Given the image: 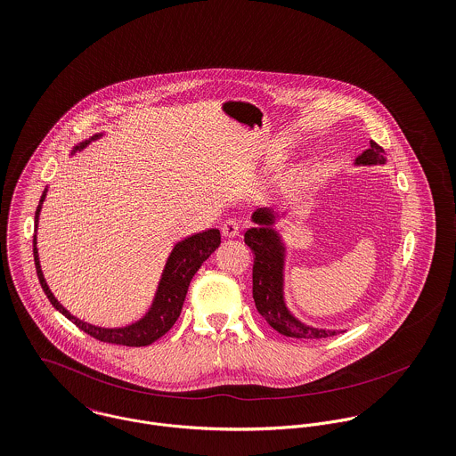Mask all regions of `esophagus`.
Returning <instances> with one entry per match:
<instances>
[{
    "mask_svg": "<svg viewBox=\"0 0 456 456\" xmlns=\"http://www.w3.org/2000/svg\"><path fill=\"white\" fill-rule=\"evenodd\" d=\"M240 231H241V225H240V222H236V220H227V222L222 225V234H224L225 238H236V236H240Z\"/></svg>",
    "mask_w": 456,
    "mask_h": 456,
    "instance_id": "obj_1",
    "label": "esophagus"
}]
</instances>
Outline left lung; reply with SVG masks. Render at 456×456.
<instances>
[{
  "label": "left lung",
  "mask_w": 456,
  "mask_h": 456,
  "mask_svg": "<svg viewBox=\"0 0 456 456\" xmlns=\"http://www.w3.org/2000/svg\"><path fill=\"white\" fill-rule=\"evenodd\" d=\"M384 150L370 141V148L356 159V166H375L384 164ZM276 215L270 208H259L254 211L252 220L256 227L245 232V243L254 252V270H252V292L257 312L266 319V322L280 335L290 338H326L338 331L319 330L297 321L287 308L283 299V265H285V247L280 234L273 229Z\"/></svg>",
  "instance_id": "1"
}]
</instances>
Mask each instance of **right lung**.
<instances>
[{"mask_svg": "<svg viewBox=\"0 0 456 456\" xmlns=\"http://www.w3.org/2000/svg\"><path fill=\"white\" fill-rule=\"evenodd\" d=\"M102 137V134H94L92 139L77 144L74 148L72 153L85 150L92 141ZM47 195V188L44 190L38 208L35 211V231L38 227V216H40V209L44 204V199ZM220 247V231L218 229H208L202 231L199 234L188 236L180 243L175 245L164 273L160 278L155 299L151 303V308L146 312V315L142 319H139L134 324H128L125 328H100V326H93L88 324L77 317H74L51 292L42 268H40V261H38V250H37V236H33V257H35V268L37 274L40 280V285L45 292V296L49 297L51 305L61 312L67 319H70L79 330H83L85 333H88L93 338L100 340V342H109V344H116V346H126V347H142V346H150L155 340H159L160 337H164L178 321L180 314H182L183 303H184V296L188 290V285L193 278V274L197 273V270L202 266V263Z\"/></svg>", "mask_w": 456, "mask_h": 456, "instance_id": "obj_1", "label": "right lung"}]
</instances>
